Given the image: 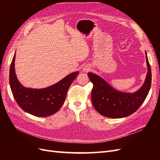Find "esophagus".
Listing matches in <instances>:
<instances>
[{
  "label": "esophagus",
  "mask_w": 160,
  "mask_h": 160,
  "mask_svg": "<svg viewBox=\"0 0 160 160\" xmlns=\"http://www.w3.org/2000/svg\"><path fill=\"white\" fill-rule=\"evenodd\" d=\"M91 70V67L89 65H85V67H83V71L84 72H88Z\"/></svg>",
  "instance_id": "obj_1"
}]
</instances>
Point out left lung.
<instances>
[{"label":"left lung","mask_w":160,"mask_h":160,"mask_svg":"<svg viewBox=\"0 0 160 160\" xmlns=\"http://www.w3.org/2000/svg\"><path fill=\"white\" fill-rule=\"evenodd\" d=\"M146 57L148 67L146 80L140 89L132 93L116 90L101 77L88 72L93 85L91 102L98 113L105 117L117 119L128 117L138 109L148 96L152 84L151 67L146 51Z\"/></svg>","instance_id":"8db88e82"}]
</instances>
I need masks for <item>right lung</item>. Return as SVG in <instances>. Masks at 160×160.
<instances>
[{"label": "right lung", "mask_w": 160, "mask_h": 160, "mask_svg": "<svg viewBox=\"0 0 160 160\" xmlns=\"http://www.w3.org/2000/svg\"><path fill=\"white\" fill-rule=\"evenodd\" d=\"M15 54L12 60L9 83L14 99L25 112L37 117H47L55 113L63 105L69 87L79 71L73 72L58 83L43 89L27 88L18 81L14 69Z\"/></svg>", "instance_id": "add662e5"}]
</instances>
